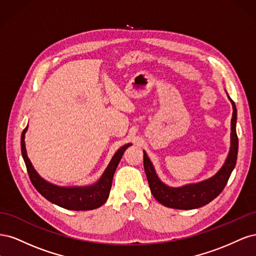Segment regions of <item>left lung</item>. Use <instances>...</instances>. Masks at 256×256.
Segmentation results:
<instances>
[{"instance_id":"left-lung-1","label":"left lung","mask_w":256,"mask_h":256,"mask_svg":"<svg viewBox=\"0 0 256 256\" xmlns=\"http://www.w3.org/2000/svg\"><path fill=\"white\" fill-rule=\"evenodd\" d=\"M228 97L233 106V118L230 120V148L223 166L212 177L200 182L186 184L180 188L168 187L159 180L150 158L144 152L143 164L147 182H148L152 194L162 205L175 209H194L202 207L218 196L226 186L232 171L236 166L238 154V136L236 134L237 109L235 102L228 95Z\"/></svg>"}]
</instances>
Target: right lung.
Here are the masks:
<instances>
[{"instance_id":"obj_1","label":"right lung","mask_w":256,"mask_h":256,"mask_svg":"<svg viewBox=\"0 0 256 256\" xmlns=\"http://www.w3.org/2000/svg\"><path fill=\"white\" fill-rule=\"evenodd\" d=\"M28 126L24 128L21 136V152L26 162L30 180L40 194L50 200L51 203L70 210H92L104 205L109 198L112 187V180L116 168L125 152L131 144H126L115 152L111 162L106 168L102 178L92 186L86 187H58L48 182L42 178L35 171L26 154L24 136Z\"/></svg>"}]
</instances>
